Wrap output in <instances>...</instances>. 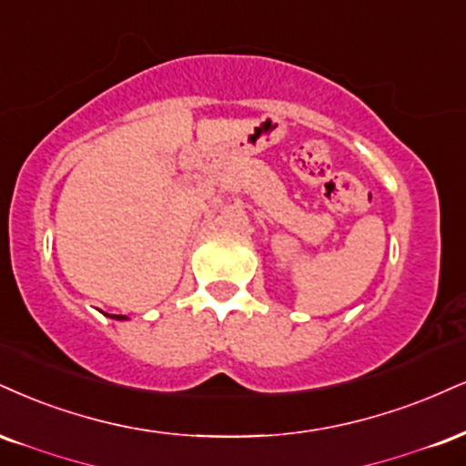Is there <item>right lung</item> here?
Listing matches in <instances>:
<instances>
[{"label": "right lung", "mask_w": 466, "mask_h": 466, "mask_svg": "<svg viewBox=\"0 0 466 466\" xmlns=\"http://www.w3.org/2000/svg\"><path fill=\"white\" fill-rule=\"evenodd\" d=\"M106 317H110V319H116V321H126V315H106Z\"/></svg>", "instance_id": "1"}]
</instances>
